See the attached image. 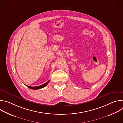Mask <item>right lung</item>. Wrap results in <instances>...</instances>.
Returning <instances> with one entry per match:
<instances>
[{
  "label": "right lung",
  "mask_w": 123,
  "mask_h": 123,
  "mask_svg": "<svg viewBox=\"0 0 123 123\" xmlns=\"http://www.w3.org/2000/svg\"><path fill=\"white\" fill-rule=\"evenodd\" d=\"M49 81H50V80H49L48 82H47L45 84H43L42 85L39 86H28L27 85H26V86H28V87H29V88L31 89H32V90H38V89H42V88H43V87H44L45 86H46L48 84V83L49 82Z\"/></svg>",
  "instance_id": "1"
}]
</instances>
